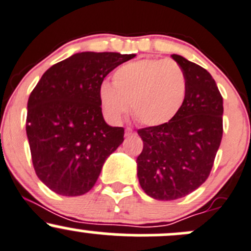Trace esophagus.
I'll list each match as a JSON object with an SVG mask.
<instances>
[{"instance_id":"1","label":"esophagus","mask_w":251,"mask_h":251,"mask_svg":"<svg viewBox=\"0 0 251 251\" xmlns=\"http://www.w3.org/2000/svg\"><path fill=\"white\" fill-rule=\"evenodd\" d=\"M134 130L131 128H126V136H131V135H134Z\"/></svg>"}]
</instances>
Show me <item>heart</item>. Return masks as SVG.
<instances>
[{"instance_id":"1","label":"heart","mask_w":251,"mask_h":251,"mask_svg":"<svg viewBox=\"0 0 251 251\" xmlns=\"http://www.w3.org/2000/svg\"><path fill=\"white\" fill-rule=\"evenodd\" d=\"M187 92L185 72L172 59H143L120 66L112 84L101 83L99 101L105 117L120 123L130 105L134 117L144 126H162L172 121Z\"/></svg>"}]
</instances>
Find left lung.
Masks as SVG:
<instances>
[{
  "label": "left lung",
  "instance_id": "1",
  "mask_svg": "<svg viewBox=\"0 0 251 251\" xmlns=\"http://www.w3.org/2000/svg\"><path fill=\"white\" fill-rule=\"evenodd\" d=\"M172 58L187 82L185 101L168 123L138 130L144 147L136 158L141 188L158 201L190 195L205 182L221 144V93L211 75L181 55Z\"/></svg>",
  "mask_w": 251,
  "mask_h": 251
}]
</instances>
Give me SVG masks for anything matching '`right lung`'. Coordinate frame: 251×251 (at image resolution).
I'll return each instance as SVG.
<instances>
[{"label":"right lung","instance_id":"1","mask_svg":"<svg viewBox=\"0 0 251 251\" xmlns=\"http://www.w3.org/2000/svg\"><path fill=\"white\" fill-rule=\"evenodd\" d=\"M135 54L82 51L54 64L27 100L26 134L36 175L61 196L93 188L105 159L123 143L125 128L104 121L99 87Z\"/></svg>","mask_w":251,"mask_h":251}]
</instances>
